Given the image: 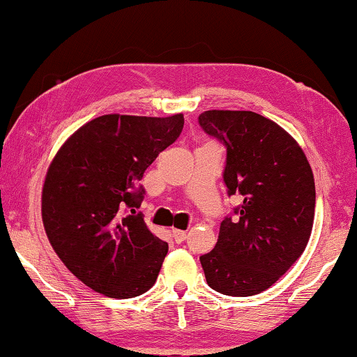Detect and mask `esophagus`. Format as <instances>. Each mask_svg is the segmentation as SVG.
I'll list each match as a JSON object with an SVG mask.
<instances>
[{
  "mask_svg": "<svg viewBox=\"0 0 357 357\" xmlns=\"http://www.w3.org/2000/svg\"><path fill=\"white\" fill-rule=\"evenodd\" d=\"M172 237L177 243H182L187 238V232L182 231V229H172Z\"/></svg>",
  "mask_w": 357,
  "mask_h": 357,
  "instance_id": "34e87169",
  "label": "esophagus"
}]
</instances>
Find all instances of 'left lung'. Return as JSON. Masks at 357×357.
<instances>
[{
    "label": "left lung",
    "instance_id": "8db88e82",
    "mask_svg": "<svg viewBox=\"0 0 357 357\" xmlns=\"http://www.w3.org/2000/svg\"><path fill=\"white\" fill-rule=\"evenodd\" d=\"M198 123L226 146L224 183L229 197L242 198L199 261L211 289L255 296L305 250L315 214L314 174L296 139L255 112L208 110Z\"/></svg>",
    "mask_w": 357,
    "mask_h": 357
}]
</instances>
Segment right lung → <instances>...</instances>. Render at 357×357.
<instances>
[{"label": "right lung", "instance_id": "obj_1", "mask_svg": "<svg viewBox=\"0 0 357 357\" xmlns=\"http://www.w3.org/2000/svg\"><path fill=\"white\" fill-rule=\"evenodd\" d=\"M183 130V115L165 119L102 115L58 151L42 190V219L68 270L99 294L130 299L153 287L167 255L136 213L144 170Z\"/></svg>", "mask_w": 357, "mask_h": 357}]
</instances>
